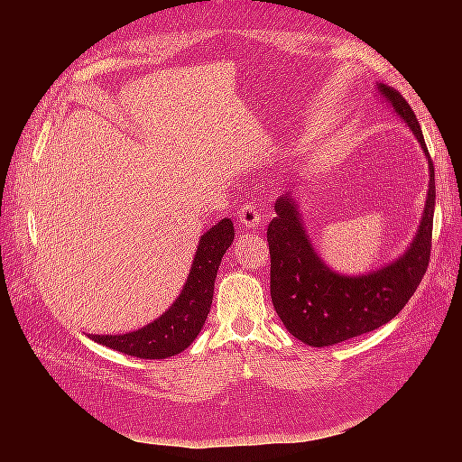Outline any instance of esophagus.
<instances>
[{
  "label": "esophagus",
  "instance_id": "esophagus-1",
  "mask_svg": "<svg viewBox=\"0 0 462 462\" xmlns=\"http://www.w3.org/2000/svg\"><path fill=\"white\" fill-rule=\"evenodd\" d=\"M263 221V214L262 209L254 204H243L239 209V223L245 227H258L260 223Z\"/></svg>",
  "mask_w": 462,
  "mask_h": 462
}]
</instances>
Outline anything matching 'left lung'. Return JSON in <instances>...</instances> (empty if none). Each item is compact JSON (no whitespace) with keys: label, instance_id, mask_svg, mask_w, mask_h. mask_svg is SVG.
<instances>
[{"label":"left lung","instance_id":"1","mask_svg":"<svg viewBox=\"0 0 462 462\" xmlns=\"http://www.w3.org/2000/svg\"><path fill=\"white\" fill-rule=\"evenodd\" d=\"M375 87L407 123L428 160L430 183L424 212L412 243L397 260L362 275H343L318 256L304 229L297 199L291 192L277 199L275 217L268 226L272 302L292 337L310 346H329L387 324L409 302L428 270L436 208L433 163L407 100L382 82Z\"/></svg>","mask_w":462,"mask_h":462}]
</instances>
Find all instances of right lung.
<instances>
[{
	"mask_svg": "<svg viewBox=\"0 0 462 462\" xmlns=\"http://www.w3.org/2000/svg\"><path fill=\"white\" fill-rule=\"evenodd\" d=\"M231 219H221L202 236L180 295L148 326L123 335H90V339L136 358L175 356L197 339L214 299V283L223 254L233 245Z\"/></svg>",
	"mask_w": 462,
	"mask_h": 462,
	"instance_id": "add662e5",
	"label": "right lung"
}]
</instances>
